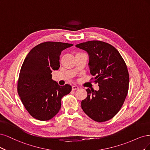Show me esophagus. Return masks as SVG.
I'll list each match as a JSON object with an SVG mask.
<instances>
[{
    "instance_id": "esophagus-1",
    "label": "esophagus",
    "mask_w": 150,
    "mask_h": 150,
    "mask_svg": "<svg viewBox=\"0 0 150 150\" xmlns=\"http://www.w3.org/2000/svg\"><path fill=\"white\" fill-rule=\"evenodd\" d=\"M71 88H72V90H76L79 89V87L76 85H73L71 86Z\"/></svg>"
}]
</instances>
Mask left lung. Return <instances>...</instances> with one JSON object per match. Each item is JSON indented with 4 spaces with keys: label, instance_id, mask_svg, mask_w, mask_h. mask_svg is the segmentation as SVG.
Masks as SVG:
<instances>
[{
    "label": "left lung",
    "instance_id": "left-lung-1",
    "mask_svg": "<svg viewBox=\"0 0 150 150\" xmlns=\"http://www.w3.org/2000/svg\"><path fill=\"white\" fill-rule=\"evenodd\" d=\"M88 52L89 67L99 90L86 89L81 101L83 112L93 120L104 122L112 119L123 106L128 94L129 77L126 63L112 45L91 40L75 45Z\"/></svg>",
    "mask_w": 150,
    "mask_h": 150
}]
</instances>
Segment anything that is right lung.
<instances>
[{
    "label": "right lung",
    "mask_w": 150,
    "mask_h": 150,
    "mask_svg": "<svg viewBox=\"0 0 150 150\" xmlns=\"http://www.w3.org/2000/svg\"><path fill=\"white\" fill-rule=\"evenodd\" d=\"M73 45L46 42L29 52L21 69L17 92L25 109L33 118L40 121L52 119L59 113L63 96L71 86H60L52 79L53 70H59L61 52Z\"/></svg>",
    "instance_id": "obj_1"
}]
</instances>
